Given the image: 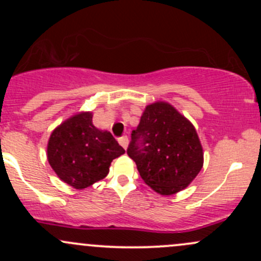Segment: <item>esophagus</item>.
Segmentation results:
<instances>
[{"label": "esophagus", "instance_id": "esophagus-1", "mask_svg": "<svg viewBox=\"0 0 261 261\" xmlns=\"http://www.w3.org/2000/svg\"><path fill=\"white\" fill-rule=\"evenodd\" d=\"M119 143H120V145L122 146V148L126 149L127 146H128V139H127V136H122V137H120V139H119Z\"/></svg>", "mask_w": 261, "mask_h": 261}]
</instances>
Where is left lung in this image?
<instances>
[{
  "instance_id": "1",
  "label": "left lung",
  "mask_w": 261,
  "mask_h": 261,
  "mask_svg": "<svg viewBox=\"0 0 261 261\" xmlns=\"http://www.w3.org/2000/svg\"><path fill=\"white\" fill-rule=\"evenodd\" d=\"M143 181L161 195H173L195 179L203 164L195 127L170 104L146 107L127 147Z\"/></svg>"
}]
</instances>
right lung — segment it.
Instances as JSON below:
<instances>
[{
	"label": "right lung",
	"instance_id": "add662e5",
	"mask_svg": "<svg viewBox=\"0 0 261 261\" xmlns=\"http://www.w3.org/2000/svg\"><path fill=\"white\" fill-rule=\"evenodd\" d=\"M125 149L108 131L93 125L92 113H80L53 131L47 161L61 179L74 189H85L109 173L113 160Z\"/></svg>",
	"mask_w": 261,
	"mask_h": 261
}]
</instances>
